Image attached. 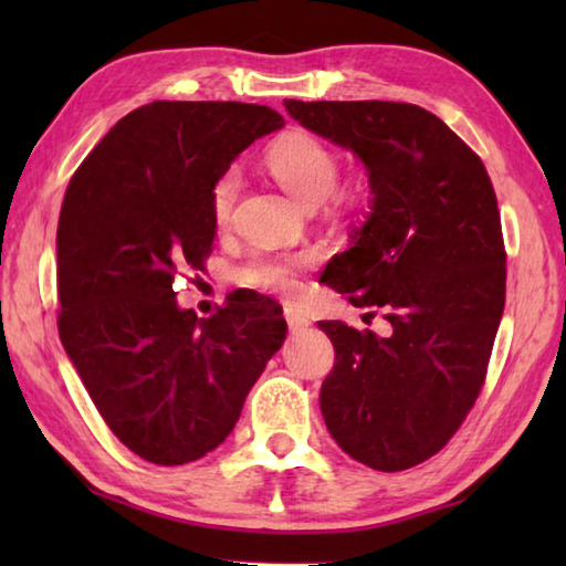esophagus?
Instances as JSON below:
<instances>
[{
	"label": "esophagus",
	"instance_id": "34e87169",
	"mask_svg": "<svg viewBox=\"0 0 566 566\" xmlns=\"http://www.w3.org/2000/svg\"><path fill=\"white\" fill-rule=\"evenodd\" d=\"M284 318H286V323H290L292 331H304V328L311 326L308 318L302 314V311L294 308V306H284Z\"/></svg>",
	"mask_w": 566,
	"mask_h": 566
}]
</instances>
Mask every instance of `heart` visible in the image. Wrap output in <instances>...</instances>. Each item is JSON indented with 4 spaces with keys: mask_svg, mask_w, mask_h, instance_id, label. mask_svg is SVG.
Wrapping results in <instances>:
<instances>
[{
    "mask_svg": "<svg viewBox=\"0 0 566 566\" xmlns=\"http://www.w3.org/2000/svg\"><path fill=\"white\" fill-rule=\"evenodd\" d=\"M268 170L290 195L314 209L326 201L335 187H338V155L326 143L308 134H290L276 140L268 150ZM240 191L238 170L223 172L211 189V216L213 221L223 226L233 211V203ZM340 203H355L357 195H335ZM302 260H274L255 258L245 268L238 270V282L250 290L270 292V294H292L296 290V270Z\"/></svg>",
    "mask_w": 566,
    "mask_h": 566,
    "instance_id": "1",
    "label": "heart"
}]
</instances>
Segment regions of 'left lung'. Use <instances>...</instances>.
Masks as SVG:
<instances>
[{"label": "left lung", "mask_w": 566, "mask_h": 566, "mask_svg": "<svg viewBox=\"0 0 566 566\" xmlns=\"http://www.w3.org/2000/svg\"><path fill=\"white\" fill-rule=\"evenodd\" d=\"M284 106L365 165L369 213L321 280L381 311L387 328L318 321L335 347L318 401L353 460L401 472L448 444L484 384L506 302L494 187L479 155L416 104Z\"/></svg>", "instance_id": "8db88e82"}]
</instances>
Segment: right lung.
<instances>
[{"instance_id":"1","label":"right lung","mask_w":566,"mask_h":566,"mask_svg":"<svg viewBox=\"0 0 566 566\" xmlns=\"http://www.w3.org/2000/svg\"><path fill=\"white\" fill-rule=\"evenodd\" d=\"M270 106L153 102L124 116L72 175L57 221V331L94 406L128 450L187 464L231 436L286 338L255 292L211 318L177 304V270L216 238L211 189L258 138Z\"/></svg>"}]
</instances>
